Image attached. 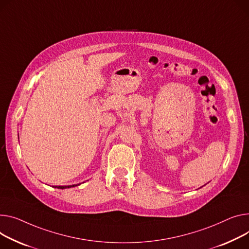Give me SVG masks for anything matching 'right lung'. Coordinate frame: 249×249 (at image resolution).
I'll use <instances>...</instances> for the list:
<instances>
[{"mask_svg":"<svg viewBox=\"0 0 249 249\" xmlns=\"http://www.w3.org/2000/svg\"><path fill=\"white\" fill-rule=\"evenodd\" d=\"M79 185V184H78ZM74 186H77V185H69V186H56L57 188H60V189H65V188H70V187H74Z\"/></svg>","mask_w":249,"mask_h":249,"instance_id":"1","label":"right lung"}]
</instances>
